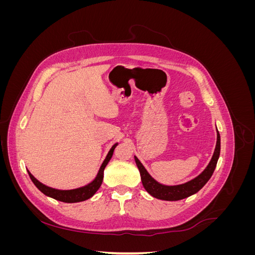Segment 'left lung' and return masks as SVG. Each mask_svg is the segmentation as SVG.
I'll use <instances>...</instances> for the list:
<instances>
[{
	"instance_id": "obj_1",
	"label": "left lung",
	"mask_w": 255,
	"mask_h": 255,
	"mask_svg": "<svg viewBox=\"0 0 255 255\" xmlns=\"http://www.w3.org/2000/svg\"><path fill=\"white\" fill-rule=\"evenodd\" d=\"M219 155H220V134L217 129V141H216L215 151L213 153V156L210 160V163H208V165L206 166L204 170L198 176H196L195 179L179 185H165L157 182L148 172V170H146L144 166L141 164V161L136 156H134V158H135V163L138 167V170L140 172L143 187L152 197L159 200H165V201H177V200H182L197 194V192L204 186L214 173Z\"/></svg>"
}]
</instances>
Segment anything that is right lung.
<instances>
[{
  "mask_svg": "<svg viewBox=\"0 0 255 255\" xmlns=\"http://www.w3.org/2000/svg\"><path fill=\"white\" fill-rule=\"evenodd\" d=\"M117 145H118V143H115L111 148V150L109 151V153H107V155H106L105 159L103 160L101 167H100L95 179L92 180L90 183H88L87 185H85V186H82L79 188H74V189L52 188V187H49V186H47V185H44L41 182L38 181L28 170H27V172H28L30 180H32V182L35 184V186L39 189L43 195L55 199V200H57V201L66 202V203L82 202V201H85V200H88L89 198L94 196L97 192V190L100 188V186H101V184L103 182V177H104V169H105L106 165L109 164V161L111 160L113 154H114V150Z\"/></svg>",
  "mask_w": 255,
  "mask_h": 255,
  "instance_id": "right-lung-1",
  "label": "right lung"
}]
</instances>
